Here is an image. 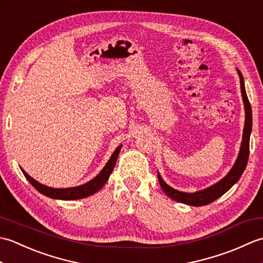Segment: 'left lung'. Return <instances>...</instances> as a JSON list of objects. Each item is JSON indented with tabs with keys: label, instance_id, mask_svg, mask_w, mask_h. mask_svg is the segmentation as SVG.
I'll return each instance as SVG.
<instances>
[{
	"label": "left lung",
	"instance_id": "8db88e82",
	"mask_svg": "<svg viewBox=\"0 0 263 263\" xmlns=\"http://www.w3.org/2000/svg\"><path fill=\"white\" fill-rule=\"evenodd\" d=\"M237 72L239 76V81H241V91H242V97H243V102L245 106V126L243 131L242 146H241V150H239L236 163L233 166L231 172L228 173V174L222 178L221 181L216 183L215 185L195 193H185V192L177 191V190L167 185V184L163 181V178H161L160 175L158 174V181L161 189H163V191L168 195L171 199L177 201V202H182V203L194 205V206H201V205H205L214 202L215 200L221 197L224 193H226L228 190H230L234 184L239 180V177H241L243 172L245 171V167H247L248 159H249V154H250V135H251V130H252V109H251V105L249 102V98L247 96V91H245L243 77L241 74V72L239 71Z\"/></svg>",
	"mask_w": 263,
	"mask_h": 263
}]
</instances>
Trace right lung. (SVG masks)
<instances>
[{
  "label": "right lung",
  "instance_id": "right-lung-1",
  "mask_svg": "<svg viewBox=\"0 0 263 263\" xmlns=\"http://www.w3.org/2000/svg\"><path fill=\"white\" fill-rule=\"evenodd\" d=\"M122 146H119L116 148L114 154L111 155V157L107 161V164L105 165L104 168L99 174L92 178L91 181H89L88 183L83 184V185L80 186H76V187H69V189H53V187H48L46 185H43V184L38 183L37 181L33 180L32 177L27 174L25 171H22L24 175L31 185L35 187L38 192H41L42 194L46 195L48 198L52 199H61V200H77V199H83L87 198L89 195H91L93 193H96L99 189H102L104 186V184L108 181L109 175L111 174V172L114 170V166L116 163V159L119 157L120 150Z\"/></svg>",
  "mask_w": 263,
  "mask_h": 263
}]
</instances>
